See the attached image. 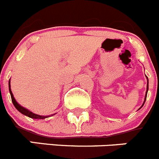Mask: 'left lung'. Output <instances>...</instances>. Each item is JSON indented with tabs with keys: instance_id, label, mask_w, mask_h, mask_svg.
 <instances>
[{
	"instance_id": "obj_1",
	"label": "left lung",
	"mask_w": 159,
	"mask_h": 159,
	"mask_svg": "<svg viewBox=\"0 0 159 159\" xmlns=\"http://www.w3.org/2000/svg\"><path fill=\"white\" fill-rule=\"evenodd\" d=\"M147 79H148V85H147V92H146V95H145L144 102H143V105H142V107L143 106V104H144L145 101H146V99H147V94H148V77H147ZM140 108H141V107H140Z\"/></svg>"
}]
</instances>
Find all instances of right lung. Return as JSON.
<instances>
[{"instance_id": "add662e5", "label": "right lung", "mask_w": 159, "mask_h": 159, "mask_svg": "<svg viewBox=\"0 0 159 159\" xmlns=\"http://www.w3.org/2000/svg\"><path fill=\"white\" fill-rule=\"evenodd\" d=\"M10 82H11V81L9 80V81H8V86H9V93H10V94H11V101H12L15 107H16V109H17L18 111L20 112V113H22L23 115H26V116L30 117V118H35V119H44V118H48V116H41V115H36V114L33 113V112L30 111L29 110L26 109V108H24V107H23L22 106H20V105H19V103L16 102V100H15L14 96H13V94H12V93H11V85H10Z\"/></svg>"}]
</instances>
